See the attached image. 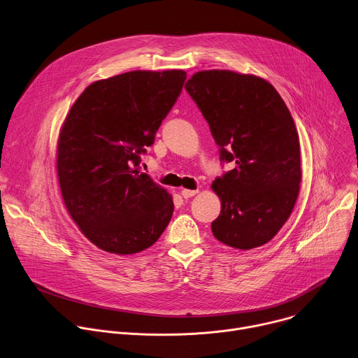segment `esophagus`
<instances>
[{"label": "esophagus", "instance_id": "obj_1", "mask_svg": "<svg viewBox=\"0 0 358 358\" xmlns=\"http://www.w3.org/2000/svg\"><path fill=\"white\" fill-rule=\"evenodd\" d=\"M182 196L185 197V199H189V197H192V196H194L196 193H197V190H190V189H182Z\"/></svg>", "mask_w": 358, "mask_h": 358}]
</instances>
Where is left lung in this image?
Listing matches in <instances>:
<instances>
[{
    "mask_svg": "<svg viewBox=\"0 0 358 358\" xmlns=\"http://www.w3.org/2000/svg\"><path fill=\"white\" fill-rule=\"evenodd\" d=\"M185 89L196 101L236 168L211 183L220 197L213 236L237 250L266 244L287 223L301 180V144L295 121L275 87L255 75L200 70Z\"/></svg>",
    "mask_w": 358,
    "mask_h": 358,
    "instance_id": "obj_1",
    "label": "left lung"
}]
</instances>
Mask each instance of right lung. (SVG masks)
I'll list each match as a JSON object with an SVG mask.
<instances>
[{
	"label": "right lung",
	"mask_w": 358,
	"mask_h": 358,
	"mask_svg": "<svg viewBox=\"0 0 358 358\" xmlns=\"http://www.w3.org/2000/svg\"><path fill=\"white\" fill-rule=\"evenodd\" d=\"M185 70H134L85 89L59 131L56 169L63 203L103 251L135 254L169 224L173 199L138 168L139 154L173 107Z\"/></svg>",
	"instance_id": "add662e5"
}]
</instances>
